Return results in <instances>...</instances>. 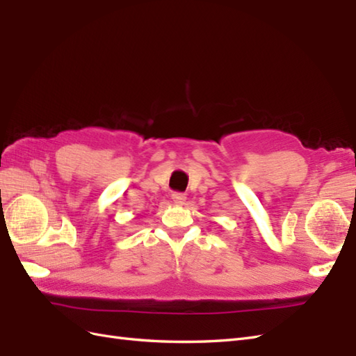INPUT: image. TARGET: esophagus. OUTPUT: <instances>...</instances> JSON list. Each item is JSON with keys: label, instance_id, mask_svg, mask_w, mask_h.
Returning <instances> with one entry per match:
<instances>
[{"label": "esophagus", "instance_id": "obj_1", "mask_svg": "<svg viewBox=\"0 0 356 356\" xmlns=\"http://www.w3.org/2000/svg\"><path fill=\"white\" fill-rule=\"evenodd\" d=\"M186 195L184 193H178V191H175V193H172V200H174V203H177V204H182L186 202Z\"/></svg>", "mask_w": 356, "mask_h": 356}]
</instances>
